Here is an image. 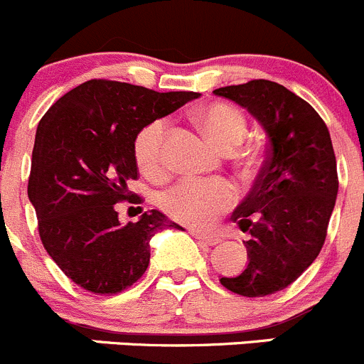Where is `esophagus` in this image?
<instances>
[{
    "label": "esophagus",
    "instance_id": "34e87169",
    "mask_svg": "<svg viewBox=\"0 0 364 364\" xmlns=\"http://www.w3.org/2000/svg\"><path fill=\"white\" fill-rule=\"evenodd\" d=\"M193 237H197L199 241H203L205 245H218L220 243V237L216 234H209V232H203V230H196L192 229L190 230Z\"/></svg>",
    "mask_w": 364,
    "mask_h": 364
}]
</instances>
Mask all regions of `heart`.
Masks as SVG:
<instances>
[{
	"label": "heart",
	"mask_w": 364,
	"mask_h": 364,
	"mask_svg": "<svg viewBox=\"0 0 364 364\" xmlns=\"http://www.w3.org/2000/svg\"><path fill=\"white\" fill-rule=\"evenodd\" d=\"M200 128L209 141L222 151L230 153L240 146L247 132L245 116L227 104H213L197 114ZM167 121L155 119L146 124L134 142V156L139 168L148 176L164 172V148ZM236 192L227 181H192L185 179L160 196V208L167 216L186 225L204 227L229 211Z\"/></svg>",
	"instance_id": "1"
}]
</instances>
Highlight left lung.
Masks as SVG:
<instances>
[{
	"label": "left lung",
	"instance_id": "obj_1",
	"mask_svg": "<svg viewBox=\"0 0 364 364\" xmlns=\"http://www.w3.org/2000/svg\"><path fill=\"white\" fill-rule=\"evenodd\" d=\"M262 124L267 160L230 220L243 232L248 266L220 278L234 294L262 297L284 291L317 259L338 193L329 130L308 102L278 82L255 79L218 87Z\"/></svg>",
	"mask_w": 364,
	"mask_h": 364
}]
</instances>
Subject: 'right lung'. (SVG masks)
Here are the masks:
<instances>
[{"label": "right lung", "instance_id": "obj_1", "mask_svg": "<svg viewBox=\"0 0 364 364\" xmlns=\"http://www.w3.org/2000/svg\"><path fill=\"white\" fill-rule=\"evenodd\" d=\"M197 97L91 79L40 119L28 197L43 248L84 291L112 296L132 287L148 269L151 237L167 227L179 229L156 209L121 225L116 204L142 200L128 190V181L137 179L139 132Z\"/></svg>", "mask_w": 364, "mask_h": 364}]
</instances>
